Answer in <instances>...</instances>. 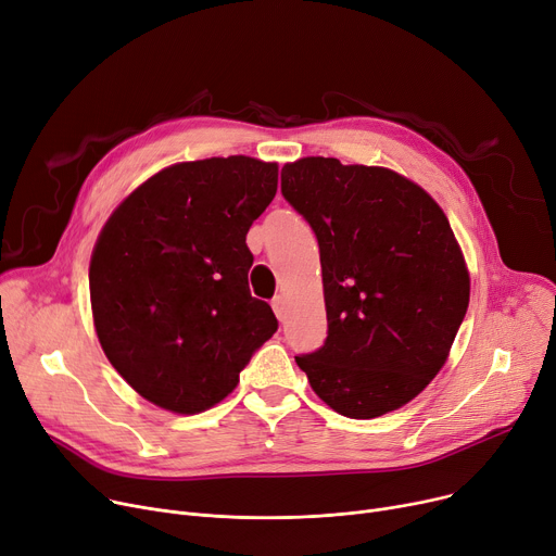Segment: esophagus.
Wrapping results in <instances>:
<instances>
[{"label": "esophagus", "mask_w": 556, "mask_h": 556, "mask_svg": "<svg viewBox=\"0 0 556 556\" xmlns=\"http://www.w3.org/2000/svg\"><path fill=\"white\" fill-rule=\"evenodd\" d=\"M273 311H275V315H277V319H283V298L281 294H277V298L273 300Z\"/></svg>", "instance_id": "esophagus-1"}]
</instances>
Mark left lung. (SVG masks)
Segmentation results:
<instances>
[{
    "label": "left lung",
    "instance_id": "left-lung-1",
    "mask_svg": "<svg viewBox=\"0 0 556 556\" xmlns=\"http://www.w3.org/2000/svg\"><path fill=\"white\" fill-rule=\"evenodd\" d=\"M281 194L319 243L328 330L298 355L338 414L378 418L445 364L469 306V273L440 205L384 167L308 156L283 165Z\"/></svg>",
    "mask_w": 556,
    "mask_h": 556
}]
</instances>
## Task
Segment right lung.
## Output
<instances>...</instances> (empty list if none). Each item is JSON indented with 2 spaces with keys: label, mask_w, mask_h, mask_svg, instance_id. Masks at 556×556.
I'll use <instances>...</instances> for the list:
<instances>
[{
  "label": "right lung",
  "mask_w": 556,
  "mask_h": 556,
  "mask_svg": "<svg viewBox=\"0 0 556 556\" xmlns=\"http://www.w3.org/2000/svg\"><path fill=\"white\" fill-rule=\"evenodd\" d=\"M277 194V163H178L109 216L91 254L100 346L127 384L174 414L224 400L277 330L250 294L245 235Z\"/></svg>",
  "instance_id": "obj_1"
}]
</instances>
